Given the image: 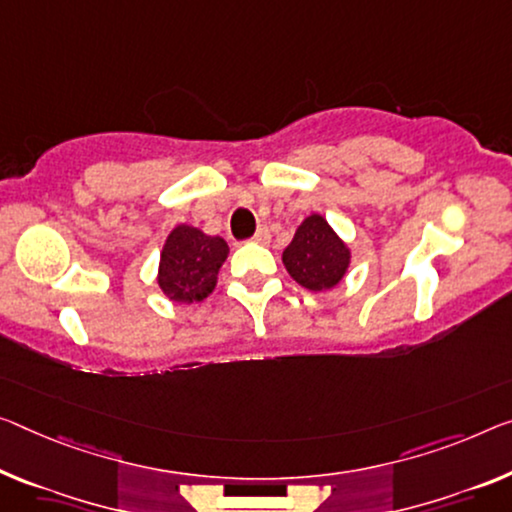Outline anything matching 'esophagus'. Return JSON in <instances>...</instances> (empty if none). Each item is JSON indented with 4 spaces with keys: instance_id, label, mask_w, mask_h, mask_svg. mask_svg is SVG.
I'll return each instance as SVG.
<instances>
[{
    "instance_id": "obj_1",
    "label": "esophagus",
    "mask_w": 512,
    "mask_h": 512,
    "mask_svg": "<svg viewBox=\"0 0 512 512\" xmlns=\"http://www.w3.org/2000/svg\"><path fill=\"white\" fill-rule=\"evenodd\" d=\"M251 240L258 242V245H267V242H270V231H267L265 226H261V229L254 233V238H251Z\"/></svg>"
}]
</instances>
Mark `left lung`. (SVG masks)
<instances>
[{
  "mask_svg": "<svg viewBox=\"0 0 512 512\" xmlns=\"http://www.w3.org/2000/svg\"><path fill=\"white\" fill-rule=\"evenodd\" d=\"M350 263V251L325 217H306L283 251V265L300 286L309 290L334 288Z\"/></svg>",
  "mask_w": 512,
  "mask_h": 512,
  "instance_id": "8db88e82",
  "label": "left lung"
}]
</instances>
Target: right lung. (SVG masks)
I'll return each mask as SVG.
<instances>
[{"instance_id":"1","label":"right lung","mask_w":512,"mask_h":512,"mask_svg":"<svg viewBox=\"0 0 512 512\" xmlns=\"http://www.w3.org/2000/svg\"><path fill=\"white\" fill-rule=\"evenodd\" d=\"M229 245L219 235H206L180 224L169 233L160 256L157 283L174 302H201L212 293Z\"/></svg>"}]
</instances>
